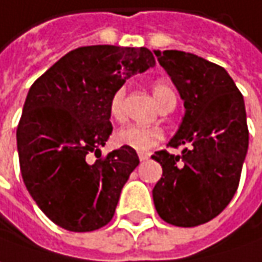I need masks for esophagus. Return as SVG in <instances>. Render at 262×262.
Returning a JSON list of instances; mask_svg holds the SVG:
<instances>
[{"label": "esophagus", "instance_id": "esophagus-1", "mask_svg": "<svg viewBox=\"0 0 262 262\" xmlns=\"http://www.w3.org/2000/svg\"><path fill=\"white\" fill-rule=\"evenodd\" d=\"M149 158V154L148 152H139V160L141 161H146Z\"/></svg>", "mask_w": 262, "mask_h": 262}]
</instances>
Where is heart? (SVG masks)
Masks as SVG:
<instances>
[{
    "mask_svg": "<svg viewBox=\"0 0 262 262\" xmlns=\"http://www.w3.org/2000/svg\"><path fill=\"white\" fill-rule=\"evenodd\" d=\"M154 98L161 110L170 105H176V94L174 89L165 82H157L152 86ZM126 89L119 88L110 99V114L116 120L121 119L123 116V105H124ZM164 133L160 127L154 126H139V124H129L124 126L114 133V142L120 146H127L135 151L145 152L152 149L155 145L163 141Z\"/></svg>",
    "mask_w": 262,
    "mask_h": 262,
    "instance_id": "1",
    "label": "heart"
}]
</instances>
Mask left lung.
<instances>
[{
    "label": "left lung",
    "mask_w": 262,
    "mask_h": 262,
    "mask_svg": "<svg viewBox=\"0 0 262 262\" xmlns=\"http://www.w3.org/2000/svg\"><path fill=\"white\" fill-rule=\"evenodd\" d=\"M185 101V117L170 146L152 158L163 177L152 189L158 215L168 224L195 227L222 212L237 190L249 132L242 94L229 73L195 54L155 51Z\"/></svg>",
    "instance_id": "obj_1"
}]
</instances>
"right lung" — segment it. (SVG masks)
I'll return each instance as SVG.
<instances>
[{
  "mask_svg": "<svg viewBox=\"0 0 262 262\" xmlns=\"http://www.w3.org/2000/svg\"><path fill=\"white\" fill-rule=\"evenodd\" d=\"M154 66L143 47H80L30 86L17 126L20 171L30 196L57 226L92 232L111 222L139 157L127 146L101 157L113 132L110 99L126 79ZM89 152L100 155L92 165L85 161Z\"/></svg>",
  "mask_w": 262,
  "mask_h": 262,
  "instance_id": "right-lung-1",
  "label": "right lung"
}]
</instances>
